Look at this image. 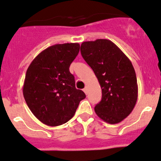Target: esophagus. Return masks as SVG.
Returning a JSON list of instances; mask_svg holds the SVG:
<instances>
[{
    "label": "esophagus",
    "mask_w": 161,
    "mask_h": 161,
    "mask_svg": "<svg viewBox=\"0 0 161 161\" xmlns=\"http://www.w3.org/2000/svg\"><path fill=\"white\" fill-rule=\"evenodd\" d=\"M83 91H84V92L86 94H87V87L84 88V89H83Z\"/></svg>",
    "instance_id": "obj_1"
}]
</instances>
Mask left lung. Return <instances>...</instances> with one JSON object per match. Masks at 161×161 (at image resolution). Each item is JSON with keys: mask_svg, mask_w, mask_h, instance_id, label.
<instances>
[{"mask_svg": "<svg viewBox=\"0 0 161 161\" xmlns=\"http://www.w3.org/2000/svg\"><path fill=\"white\" fill-rule=\"evenodd\" d=\"M80 52L102 89L101 101L95 106V113L108 124L121 122L132 112L137 100L136 73L130 60L107 39L83 42Z\"/></svg>", "mask_w": 161, "mask_h": 161, "instance_id": "8db88e82", "label": "left lung"}]
</instances>
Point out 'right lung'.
Segmentation results:
<instances>
[{
	"mask_svg": "<svg viewBox=\"0 0 161 161\" xmlns=\"http://www.w3.org/2000/svg\"><path fill=\"white\" fill-rule=\"evenodd\" d=\"M79 51L78 43L55 44L40 53L27 68L24 97L33 114L46 125L56 127L70 120L86 97L75 87L69 70Z\"/></svg>",
	"mask_w": 161,
	"mask_h": 161,
	"instance_id": "obj_1",
	"label": "right lung"
}]
</instances>
